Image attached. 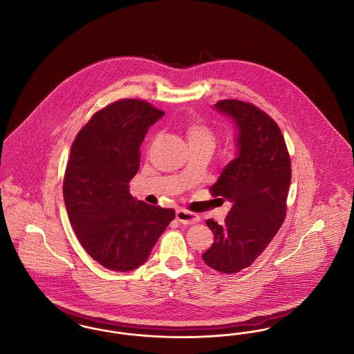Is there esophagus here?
Wrapping results in <instances>:
<instances>
[{
    "instance_id": "1",
    "label": "esophagus",
    "mask_w": 354,
    "mask_h": 354,
    "mask_svg": "<svg viewBox=\"0 0 354 354\" xmlns=\"http://www.w3.org/2000/svg\"><path fill=\"white\" fill-rule=\"evenodd\" d=\"M176 219H178V221H180L182 224H192V223H198L201 220V216L194 214V212H189L187 209H178L176 211Z\"/></svg>"
}]
</instances>
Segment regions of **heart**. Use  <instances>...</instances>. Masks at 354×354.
<instances>
[{"label": "heart", "mask_w": 354, "mask_h": 354, "mask_svg": "<svg viewBox=\"0 0 354 354\" xmlns=\"http://www.w3.org/2000/svg\"><path fill=\"white\" fill-rule=\"evenodd\" d=\"M187 138L189 143H209L214 146L215 134L201 120H192L187 127Z\"/></svg>", "instance_id": "heart-1"}]
</instances>
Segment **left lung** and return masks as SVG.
Instances as JSON below:
<instances>
[{"mask_svg": "<svg viewBox=\"0 0 354 354\" xmlns=\"http://www.w3.org/2000/svg\"><path fill=\"white\" fill-rule=\"evenodd\" d=\"M214 106L235 123L237 153L209 188L232 207L223 224L207 220L214 243L202 257L228 274L250 267L277 234L286 219L292 171L284 136L268 114L236 100Z\"/></svg>", "mask_w": 354, "mask_h": 354, "instance_id": "8db88e82", "label": "left lung"}]
</instances>
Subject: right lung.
<instances>
[{
  "mask_svg": "<svg viewBox=\"0 0 354 354\" xmlns=\"http://www.w3.org/2000/svg\"><path fill=\"white\" fill-rule=\"evenodd\" d=\"M165 115L140 100H120L100 111L75 136L64 178L71 227L102 267H140L175 218L172 208L136 201L129 183L139 169L140 145Z\"/></svg>",
  "mask_w": 354,
  "mask_h": 354,
  "instance_id": "add662e5",
  "label": "right lung"
}]
</instances>
